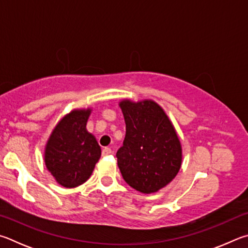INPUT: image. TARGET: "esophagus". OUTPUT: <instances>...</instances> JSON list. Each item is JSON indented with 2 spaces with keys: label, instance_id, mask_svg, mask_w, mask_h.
<instances>
[{
  "label": "esophagus",
  "instance_id": "esophagus-1",
  "mask_svg": "<svg viewBox=\"0 0 248 248\" xmlns=\"http://www.w3.org/2000/svg\"><path fill=\"white\" fill-rule=\"evenodd\" d=\"M111 154H112L111 148H108V147H106V148L102 149V155H108Z\"/></svg>",
  "mask_w": 248,
  "mask_h": 248
}]
</instances>
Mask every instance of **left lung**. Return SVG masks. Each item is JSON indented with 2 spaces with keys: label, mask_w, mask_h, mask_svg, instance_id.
<instances>
[{
  "label": "left lung",
  "mask_w": 248,
  "mask_h": 248,
  "mask_svg": "<svg viewBox=\"0 0 248 248\" xmlns=\"http://www.w3.org/2000/svg\"><path fill=\"white\" fill-rule=\"evenodd\" d=\"M126 134L117 150V166L124 181L144 194L155 193L179 173L182 146L163 108L153 100L120 102Z\"/></svg>",
  "instance_id": "obj_1"
}]
</instances>
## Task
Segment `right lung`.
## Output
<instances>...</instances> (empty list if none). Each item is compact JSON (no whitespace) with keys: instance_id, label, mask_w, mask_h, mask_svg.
Wrapping results in <instances>:
<instances>
[{"instance_id":"right-lung-1","label":"right lung","mask_w":248,"mask_h":248,"mask_svg":"<svg viewBox=\"0 0 248 248\" xmlns=\"http://www.w3.org/2000/svg\"><path fill=\"white\" fill-rule=\"evenodd\" d=\"M91 110H74L61 120L45 150V162L55 181L66 188L89 179L101 155V148L86 124Z\"/></svg>"}]
</instances>
